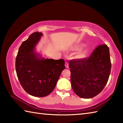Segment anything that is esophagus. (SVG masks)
I'll return each mask as SVG.
<instances>
[{
	"mask_svg": "<svg viewBox=\"0 0 123 123\" xmlns=\"http://www.w3.org/2000/svg\"><path fill=\"white\" fill-rule=\"evenodd\" d=\"M65 66H66L67 68H69V63L67 61H66V63H65Z\"/></svg>",
	"mask_w": 123,
	"mask_h": 123,
	"instance_id": "34e87169",
	"label": "esophagus"
}]
</instances>
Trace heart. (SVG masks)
<instances>
[{"mask_svg": "<svg viewBox=\"0 0 123 123\" xmlns=\"http://www.w3.org/2000/svg\"><path fill=\"white\" fill-rule=\"evenodd\" d=\"M84 46L83 44H78L77 45H75L74 48V51H79L82 48V47ZM89 53V51L88 49H86L79 52V54H78L77 57L80 59H85L87 57Z\"/></svg>", "mask_w": 123, "mask_h": 123, "instance_id": "b5f03b06", "label": "heart"}]
</instances>
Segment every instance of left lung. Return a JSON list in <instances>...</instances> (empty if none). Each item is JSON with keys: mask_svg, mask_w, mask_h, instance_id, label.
Here are the masks:
<instances>
[{"mask_svg": "<svg viewBox=\"0 0 123 123\" xmlns=\"http://www.w3.org/2000/svg\"><path fill=\"white\" fill-rule=\"evenodd\" d=\"M72 89L82 98H91L101 92L111 70L109 49L106 44L97 46L88 57L69 61Z\"/></svg>", "mask_w": 123, "mask_h": 123, "instance_id": "obj_1", "label": "left lung"}]
</instances>
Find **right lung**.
Returning a JSON list of instances; mask_svg holds the SVG:
<instances>
[{
	"instance_id": "obj_1",
	"label": "right lung",
	"mask_w": 123,
	"mask_h": 123,
	"mask_svg": "<svg viewBox=\"0 0 123 123\" xmlns=\"http://www.w3.org/2000/svg\"><path fill=\"white\" fill-rule=\"evenodd\" d=\"M42 35L41 33H33L23 42L15 62L17 75L22 87L28 94L38 97L48 96L54 90L65 69L63 59L38 57L34 49Z\"/></svg>"
}]
</instances>
